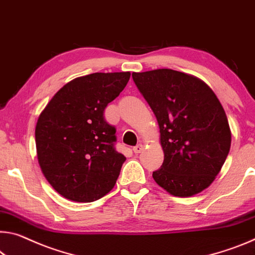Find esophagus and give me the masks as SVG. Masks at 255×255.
<instances>
[{
  "label": "esophagus",
  "instance_id": "esophagus-1",
  "mask_svg": "<svg viewBox=\"0 0 255 255\" xmlns=\"http://www.w3.org/2000/svg\"><path fill=\"white\" fill-rule=\"evenodd\" d=\"M143 145L142 144H138L136 145V146H134V148H132V151H134V153H136V154H138V153H140L143 151Z\"/></svg>",
  "mask_w": 255,
  "mask_h": 255
}]
</instances>
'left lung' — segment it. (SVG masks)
<instances>
[{
    "instance_id": "1",
    "label": "left lung",
    "mask_w": 255,
    "mask_h": 255,
    "mask_svg": "<svg viewBox=\"0 0 255 255\" xmlns=\"http://www.w3.org/2000/svg\"><path fill=\"white\" fill-rule=\"evenodd\" d=\"M132 79L160 127L164 160L153 179L181 197L209 187L232 143L227 116L215 93L196 77L171 69L132 72Z\"/></svg>"
}]
</instances>
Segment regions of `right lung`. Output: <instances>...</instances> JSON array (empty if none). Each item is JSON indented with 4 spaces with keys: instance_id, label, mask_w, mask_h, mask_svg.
Returning a JSON list of instances; mask_svg holds the SVG:
<instances>
[{
    "instance_id": "obj_1",
    "label": "right lung",
    "mask_w": 255,
    "mask_h": 255,
    "mask_svg": "<svg viewBox=\"0 0 255 255\" xmlns=\"http://www.w3.org/2000/svg\"><path fill=\"white\" fill-rule=\"evenodd\" d=\"M130 72H95L56 92L35 129L40 169L56 192L75 202L101 199L115 186L126 157L104 110L126 87Z\"/></svg>"
}]
</instances>
